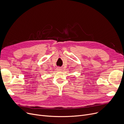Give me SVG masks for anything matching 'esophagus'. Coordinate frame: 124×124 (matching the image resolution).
I'll list each match as a JSON object with an SVG mask.
<instances>
[{"instance_id":"esophagus-1","label":"esophagus","mask_w":124,"mask_h":124,"mask_svg":"<svg viewBox=\"0 0 124 124\" xmlns=\"http://www.w3.org/2000/svg\"><path fill=\"white\" fill-rule=\"evenodd\" d=\"M57 69L58 71H62V70H63V68H61V67H57Z\"/></svg>"}]
</instances>
